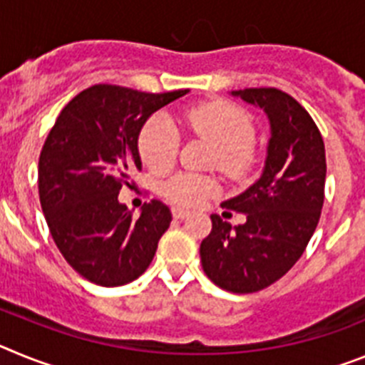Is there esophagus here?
Listing matches in <instances>:
<instances>
[{"label": "esophagus", "instance_id": "esophagus-1", "mask_svg": "<svg viewBox=\"0 0 365 365\" xmlns=\"http://www.w3.org/2000/svg\"><path fill=\"white\" fill-rule=\"evenodd\" d=\"M172 215H173V217H175V219H185V217H188L190 212L180 210V208H173V210H172Z\"/></svg>", "mask_w": 365, "mask_h": 365}]
</instances>
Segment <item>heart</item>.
I'll list each match as a JSON object with an SVG mask.
<instances>
[{
  "label": "heart",
  "instance_id": "1",
  "mask_svg": "<svg viewBox=\"0 0 365 365\" xmlns=\"http://www.w3.org/2000/svg\"><path fill=\"white\" fill-rule=\"evenodd\" d=\"M185 124L192 133L214 146L212 164L230 177H243L254 168V124L248 113L228 102H212L186 113ZM138 155L151 172H166L179 153V137L163 115L151 117L138 133ZM219 182L212 175L182 172L163 185V195L175 206L197 208L215 195Z\"/></svg>",
  "mask_w": 365,
  "mask_h": 365
}]
</instances>
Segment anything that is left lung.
<instances>
[{
    "instance_id": "obj_1",
    "label": "left lung",
    "mask_w": 365,
    "mask_h": 365,
    "mask_svg": "<svg viewBox=\"0 0 365 365\" xmlns=\"http://www.w3.org/2000/svg\"><path fill=\"white\" fill-rule=\"evenodd\" d=\"M232 95L269 117L265 170L250 188L221 205L247 215V222L232 227L210 215L212 232L199 252L215 285L248 294L278 282L302 257L320 221L327 164L318 125L291 95L276 87H248Z\"/></svg>"
}]
</instances>
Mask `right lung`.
Wrapping results in <instances>:
<instances>
[{
  "mask_svg": "<svg viewBox=\"0 0 365 365\" xmlns=\"http://www.w3.org/2000/svg\"><path fill=\"white\" fill-rule=\"evenodd\" d=\"M186 93L87 87L62 109L41 148L38 190L51 235L67 263L96 285L137 279L172 222L157 199L133 217L118 192L143 166L137 140L144 122Z\"/></svg>",
  "mask_w": 365,
  "mask_h": 365,
  "instance_id": "obj_1",
  "label": "right lung"
}]
</instances>
